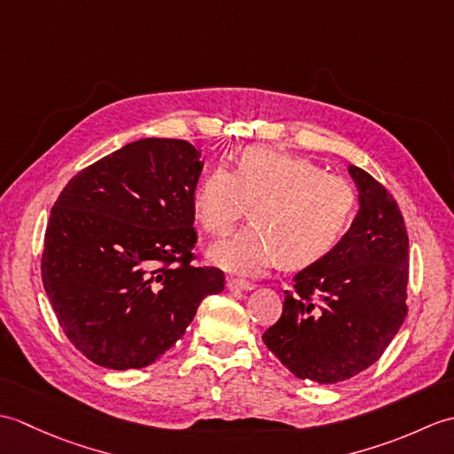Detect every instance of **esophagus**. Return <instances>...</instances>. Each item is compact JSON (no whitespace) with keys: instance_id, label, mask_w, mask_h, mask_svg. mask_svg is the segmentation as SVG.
Listing matches in <instances>:
<instances>
[{"instance_id":"1","label":"esophagus","mask_w":454,"mask_h":454,"mask_svg":"<svg viewBox=\"0 0 454 454\" xmlns=\"http://www.w3.org/2000/svg\"><path fill=\"white\" fill-rule=\"evenodd\" d=\"M228 291H254V285L244 281V278H228L226 281Z\"/></svg>"}]
</instances>
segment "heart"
<instances>
[{
  "mask_svg": "<svg viewBox=\"0 0 454 454\" xmlns=\"http://www.w3.org/2000/svg\"><path fill=\"white\" fill-rule=\"evenodd\" d=\"M249 205L252 224L212 246L208 257L228 273L262 277L281 262L301 269L330 255L351 226L356 197L310 160L252 146L232 171L212 168L192 192V212L215 236L228 234Z\"/></svg>",
  "mask_w": 454,
  "mask_h": 454,
  "instance_id": "1",
  "label": "heart"
}]
</instances>
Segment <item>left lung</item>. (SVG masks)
<instances>
[{"label": "left lung", "instance_id": "obj_1", "mask_svg": "<svg viewBox=\"0 0 454 454\" xmlns=\"http://www.w3.org/2000/svg\"><path fill=\"white\" fill-rule=\"evenodd\" d=\"M347 171L359 192L349 230L330 255L294 275V293H285L281 317L263 333L288 371L317 384L347 380L379 361L408 312L402 212L369 173Z\"/></svg>", "mask_w": 454, "mask_h": 454}]
</instances>
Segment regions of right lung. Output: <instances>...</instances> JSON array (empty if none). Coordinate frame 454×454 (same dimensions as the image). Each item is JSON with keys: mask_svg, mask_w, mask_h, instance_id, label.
<instances>
[{"mask_svg": "<svg viewBox=\"0 0 454 454\" xmlns=\"http://www.w3.org/2000/svg\"><path fill=\"white\" fill-rule=\"evenodd\" d=\"M202 166L185 140L142 138L80 171L54 202L44 291L67 340L95 364L156 363L202 298L224 291V273L191 265Z\"/></svg>", "mask_w": 454, "mask_h": 454, "instance_id": "1", "label": "right lung"}]
</instances>
